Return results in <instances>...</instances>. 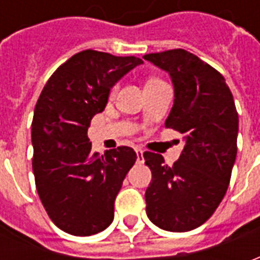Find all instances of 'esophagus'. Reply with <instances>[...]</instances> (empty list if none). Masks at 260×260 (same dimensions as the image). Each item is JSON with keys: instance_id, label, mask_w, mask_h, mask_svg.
<instances>
[{"instance_id": "34e87169", "label": "esophagus", "mask_w": 260, "mask_h": 260, "mask_svg": "<svg viewBox=\"0 0 260 260\" xmlns=\"http://www.w3.org/2000/svg\"><path fill=\"white\" fill-rule=\"evenodd\" d=\"M135 152L136 156H138V161H143V150H142L141 147H136Z\"/></svg>"}]
</instances>
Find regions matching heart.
<instances>
[{
  "label": "heart",
  "instance_id": "heart-1",
  "mask_svg": "<svg viewBox=\"0 0 260 260\" xmlns=\"http://www.w3.org/2000/svg\"><path fill=\"white\" fill-rule=\"evenodd\" d=\"M149 82H154V80H149Z\"/></svg>",
  "mask_w": 260,
  "mask_h": 260
}]
</instances>
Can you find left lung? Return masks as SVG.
<instances>
[{
	"mask_svg": "<svg viewBox=\"0 0 260 260\" xmlns=\"http://www.w3.org/2000/svg\"><path fill=\"white\" fill-rule=\"evenodd\" d=\"M174 86L166 128L184 135V149L171 167L161 154L145 152L152 182L145 193L154 225L185 233L206 221L229 188L237 157L238 114L223 75L185 50L146 54Z\"/></svg>",
	"mask_w": 260,
	"mask_h": 260,
	"instance_id": "obj_1",
	"label": "left lung"
}]
</instances>
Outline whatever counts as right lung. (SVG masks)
Returning a JSON list of instances; mask_svg holds the SVG:
<instances>
[{"label":"right lung","instance_id":"1","mask_svg":"<svg viewBox=\"0 0 260 260\" xmlns=\"http://www.w3.org/2000/svg\"><path fill=\"white\" fill-rule=\"evenodd\" d=\"M141 64L136 57L86 50L51 75L37 100L31 124L37 193L68 234L87 237L113 223L114 202L136 153L128 146L93 153L87 128L114 85Z\"/></svg>","mask_w":260,"mask_h":260}]
</instances>
